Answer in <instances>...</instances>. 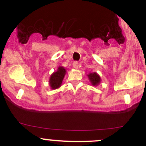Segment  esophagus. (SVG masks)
<instances>
[{"mask_svg": "<svg viewBox=\"0 0 146 146\" xmlns=\"http://www.w3.org/2000/svg\"><path fill=\"white\" fill-rule=\"evenodd\" d=\"M73 68H78L79 66L78 62V61H74L73 64Z\"/></svg>", "mask_w": 146, "mask_h": 146, "instance_id": "1", "label": "esophagus"}]
</instances>
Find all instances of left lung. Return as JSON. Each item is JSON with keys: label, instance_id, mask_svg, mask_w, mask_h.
I'll list each match as a JSON object with an SVG mask.
<instances>
[{"label": "left lung", "instance_id": "left-lung-1", "mask_svg": "<svg viewBox=\"0 0 146 146\" xmlns=\"http://www.w3.org/2000/svg\"><path fill=\"white\" fill-rule=\"evenodd\" d=\"M88 76L90 80L91 83L93 85H98L100 82V77L96 73H90Z\"/></svg>", "mask_w": 146, "mask_h": 146}]
</instances>
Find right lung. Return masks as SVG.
Wrapping results in <instances>:
<instances>
[{"label":"right lung","mask_w":146,"mask_h":146,"mask_svg":"<svg viewBox=\"0 0 146 146\" xmlns=\"http://www.w3.org/2000/svg\"><path fill=\"white\" fill-rule=\"evenodd\" d=\"M66 74V69L64 67H59L56 72H54L49 79V84L51 89H56L61 86L62 80Z\"/></svg>","instance_id":"obj_1"}]
</instances>
